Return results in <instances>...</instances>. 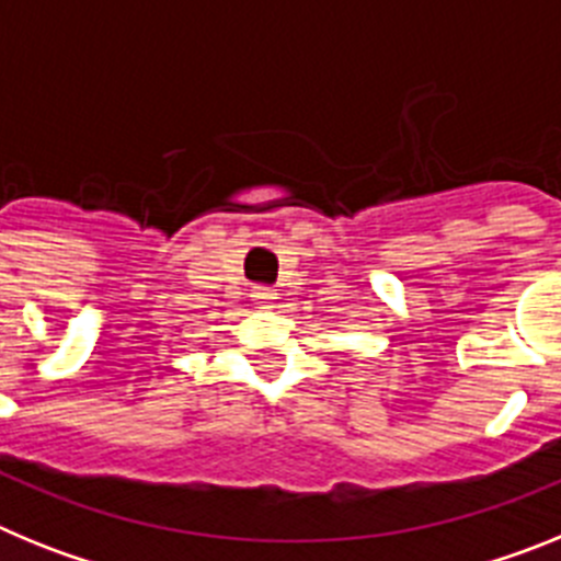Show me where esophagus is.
I'll return each mask as SVG.
<instances>
[{
    "instance_id": "1",
    "label": "esophagus",
    "mask_w": 561,
    "mask_h": 561,
    "mask_svg": "<svg viewBox=\"0 0 561 561\" xmlns=\"http://www.w3.org/2000/svg\"><path fill=\"white\" fill-rule=\"evenodd\" d=\"M252 300H255L257 306H261V309H270L272 304H275V297H277V291L272 289V286H252Z\"/></svg>"
}]
</instances>
